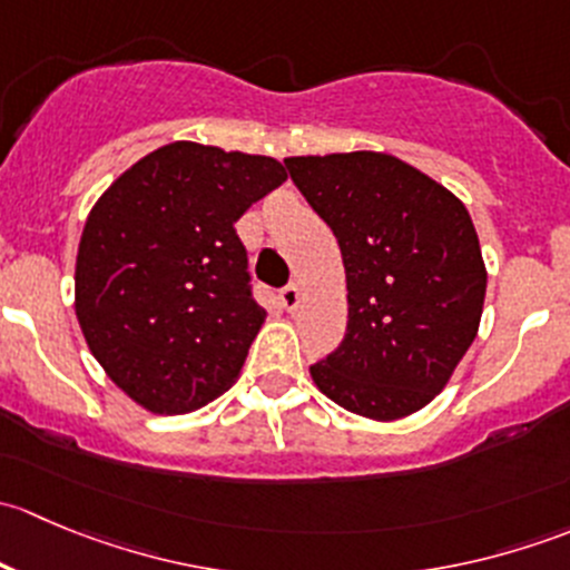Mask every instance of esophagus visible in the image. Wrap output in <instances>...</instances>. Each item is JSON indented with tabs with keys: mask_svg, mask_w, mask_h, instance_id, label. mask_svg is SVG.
Instances as JSON below:
<instances>
[{
	"mask_svg": "<svg viewBox=\"0 0 570 570\" xmlns=\"http://www.w3.org/2000/svg\"><path fill=\"white\" fill-rule=\"evenodd\" d=\"M281 303H284L286 312H297V306H301V286L297 284H289L281 289Z\"/></svg>",
	"mask_w": 570,
	"mask_h": 570,
	"instance_id": "1",
	"label": "esophagus"
}]
</instances>
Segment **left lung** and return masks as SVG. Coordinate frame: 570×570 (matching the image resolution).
Returning <instances> with one entry per match:
<instances>
[{"instance_id": "obj_1", "label": "left lung", "mask_w": 570, "mask_h": 570, "mask_svg": "<svg viewBox=\"0 0 570 570\" xmlns=\"http://www.w3.org/2000/svg\"><path fill=\"white\" fill-rule=\"evenodd\" d=\"M284 165L336 234L347 275V333L312 366L314 386L375 422L422 411L480 331L488 273L469 209L392 154Z\"/></svg>"}]
</instances>
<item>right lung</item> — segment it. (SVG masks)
I'll return each instance as SVG.
<instances>
[{
  "label": "right lung",
  "mask_w": 570,
  "mask_h": 570,
  "mask_svg": "<svg viewBox=\"0 0 570 570\" xmlns=\"http://www.w3.org/2000/svg\"><path fill=\"white\" fill-rule=\"evenodd\" d=\"M284 181L273 157L176 140L94 204L73 308L94 358L140 407L189 413L234 386L267 317L234 223Z\"/></svg>",
  "instance_id": "obj_1"
}]
</instances>
